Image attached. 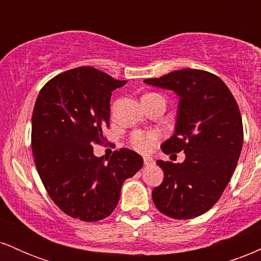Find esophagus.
I'll return each instance as SVG.
<instances>
[{"label":"esophagus","mask_w":261,"mask_h":261,"mask_svg":"<svg viewBox=\"0 0 261 261\" xmlns=\"http://www.w3.org/2000/svg\"><path fill=\"white\" fill-rule=\"evenodd\" d=\"M143 163H145V166H152V164H154V161L151 157H145L143 158Z\"/></svg>","instance_id":"obj_1"}]
</instances>
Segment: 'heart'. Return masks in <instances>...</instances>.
<instances>
[{
  "instance_id": "obj_1",
  "label": "heart",
  "mask_w": 261,
  "mask_h": 261,
  "mask_svg": "<svg viewBox=\"0 0 261 261\" xmlns=\"http://www.w3.org/2000/svg\"><path fill=\"white\" fill-rule=\"evenodd\" d=\"M157 139V135L153 133H136L133 136L131 143L136 151L141 152V153H147L153 148Z\"/></svg>"
}]
</instances>
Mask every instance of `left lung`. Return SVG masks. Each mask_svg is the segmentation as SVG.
<instances>
[{"mask_svg": "<svg viewBox=\"0 0 261 261\" xmlns=\"http://www.w3.org/2000/svg\"><path fill=\"white\" fill-rule=\"evenodd\" d=\"M143 82L179 97L174 135L161 147L166 154L185 153L182 163L157 161L164 179L152 191L155 207L176 220L200 216L218 201L238 163V104L223 81L206 71L184 68Z\"/></svg>", "mask_w": 261, "mask_h": 261, "instance_id": "1", "label": "left lung"}]
</instances>
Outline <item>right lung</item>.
Returning a JSON list of instances; mask_svg holds the SVG:
<instances>
[{
    "mask_svg": "<svg viewBox=\"0 0 261 261\" xmlns=\"http://www.w3.org/2000/svg\"><path fill=\"white\" fill-rule=\"evenodd\" d=\"M126 81L94 67H77L41 88L32 116V149L39 176L53 201L68 216L100 221L115 210L122 182L142 168L127 148L95 157L109 126L110 97Z\"/></svg>",
    "mask_w": 261,
    "mask_h": 261,
    "instance_id": "obj_1",
    "label": "right lung"
}]
</instances>
